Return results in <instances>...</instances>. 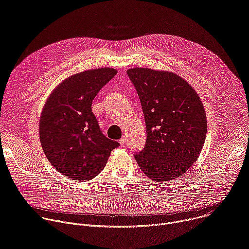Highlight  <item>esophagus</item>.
Here are the masks:
<instances>
[{"label": "esophagus", "mask_w": 249, "mask_h": 249, "mask_svg": "<svg viewBox=\"0 0 249 249\" xmlns=\"http://www.w3.org/2000/svg\"><path fill=\"white\" fill-rule=\"evenodd\" d=\"M119 143H120V145H121V146H124V145H125V143H126V138H125V137L121 138V139L119 140Z\"/></svg>", "instance_id": "obj_1"}]
</instances>
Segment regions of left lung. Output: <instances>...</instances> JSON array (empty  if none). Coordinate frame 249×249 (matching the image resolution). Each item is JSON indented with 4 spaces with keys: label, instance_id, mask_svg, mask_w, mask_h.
I'll return each mask as SVG.
<instances>
[{
    "label": "left lung",
    "instance_id": "obj_1",
    "mask_svg": "<svg viewBox=\"0 0 249 249\" xmlns=\"http://www.w3.org/2000/svg\"><path fill=\"white\" fill-rule=\"evenodd\" d=\"M127 74L141 100L147 140L134 155L139 167L154 181H169L187 171L205 143L207 118L195 89L172 72L148 68Z\"/></svg>",
    "mask_w": 249,
    "mask_h": 249
}]
</instances>
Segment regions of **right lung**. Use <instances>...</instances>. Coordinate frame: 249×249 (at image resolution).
I'll return each instance as SVG.
<instances>
[{
	"mask_svg": "<svg viewBox=\"0 0 249 249\" xmlns=\"http://www.w3.org/2000/svg\"><path fill=\"white\" fill-rule=\"evenodd\" d=\"M117 71L100 68L64 80L45 102L39 139L50 163L74 180H90L103 169L119 143L106 138L91 111V102Z\"/></svg>",
	"mask_w": 249,
	"mask_h": 249,
	"instance_id": "add662e5",
	"label": "right lung"
}]
</instances>
